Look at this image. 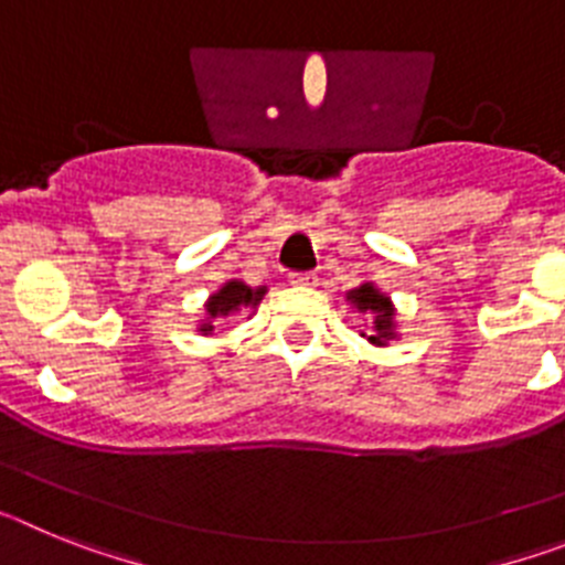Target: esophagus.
Wrapping results in <instances>:
<instances>
[{"label":"esophagus","mask_w":565,"mask_h":565,"mask_svg":"<svg viewBox=\"0 0 565 565\" xmlns=\"http://www.w3.org/2000/svg\"><path fill=\"white\" fill-rule=\"evenodd\" d=\"M291 286L297 288H317L319 277L317 274H291Z\"/></svg>","instance_id":"1"}]
</instances>
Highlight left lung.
I'll use <instances>...</instances> for the list:
<instances>
[{"label": "left lung", "instance_id": "obj_1", "mask_svg": "<svg viewBox=\"0 0 565 565\" xmlns=\"http://www.w3.org/2000/svg\"><path fill=\"white\" fill-rule=\"evenodd\" d=\"M348 302H351L359 313H371L373 317V333L367 337V342L382 348V344H387L391 339H396V308H393L391 297H384L373 282H362L359 288H353V291L348 294Z\"/></svg>", "mask_w": 565, "mask_h": 565}]
</instances>
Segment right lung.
<instances>
[{
    "instance_id": "obj_1",
    "label": "right lung",
    "mask_w": 565,
    "mask_h": 565,
    "mask_svg": "<svg viewBox=\"0 0 565 565\" xmlns=\"http://www.w3.org/2000/svg\"><path fill=\"white\" fill-rule=\"evenodd\" d=\"M266 297V286L259 288H252L246 286V282H239V279H228V282H223L217 291L209 297L206 302V319L201 322V328L198 331L206 337V333L214 331V319L221 317H232V313H248L254 311V308L259 306V299Z\"/></svg>"
}]
</instances>
